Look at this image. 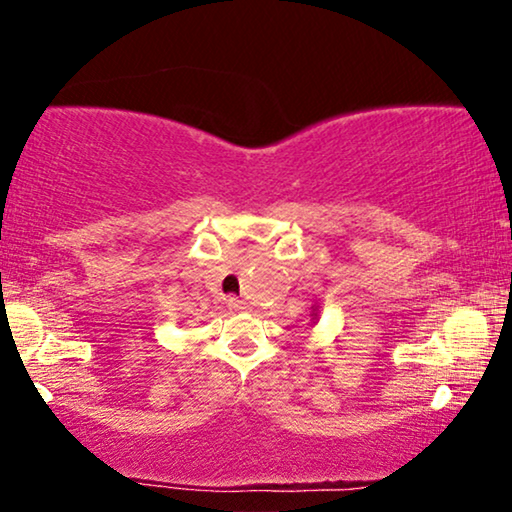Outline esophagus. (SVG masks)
I'll use <instances>...</instances> for the list:
<instances>
[{
  "label": "esophagus",
  "instance_id": "esophagus-1",
  "mask_svg": "<svg viewBox=\"0 0 512 512\" xmlns=\"http://www.w3.org/2000/svg\"><path fill=\"white\" fill-rule=\"evenodd\" d=\"M225 305H228V309H232V311H237V314H239V311H246L248 309V305H246V302L244 300H239V298H228V300H225Z\"/></svg>",
  "mask_w": 512,
  "mask_h": 512
}]
</instances>
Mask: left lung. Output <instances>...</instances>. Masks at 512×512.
I'll use <instances>...</instances> for the list:
<instances>
[{
  "mask_svg": "<svg viewBox=\"0 0 512 512\" xmlns=\"http://www.w3.org/2000/svg\"><path fill=\"white\" fill-rule=\"evenodd\" d=\"M311 323H318V305H311Z\"/></svg>",
  "mask_w": 512,
  "mask_h": 512,
  "instance_id": "8db88e82",
  "label": "left lung"
}]
</instances>
